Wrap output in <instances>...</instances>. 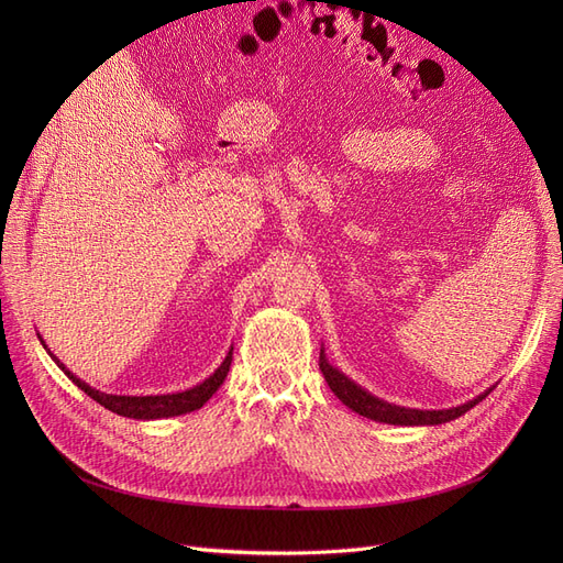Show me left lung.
Segmentation results:
<instances>
[{
  "label": "left lung",
  "instance_id": "1",
  "mask_svg": "<svg viewBox=\"0 0 563 563\" xmlns=\"http://www.w3.org/2000/svg\"><path fill=\"white\" fill-rule=\"evenodd\" d=\"M319 368L323 373V378H327L329 387L333 389V395L343 401L345 406H350L352 411H356L364 418L371 420H378V422H389V424H441V422H449L455 420L463 413H467L472 406L479 404L482 399L488 397V391L479 395L476 399L463 404V406H455L449 408V411H416V408H401V406H391L378 397L368 395L366 389H362L360 385H354L347 376H343L338 368H333L323 352L319 354Z\"/></svg>",
  "mask_w": 563,
  "mask_h": 563
}]
</instances>
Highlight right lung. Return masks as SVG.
<instances>
[{
	"label": "right lung",
	"mask_w": 563,
	"mask_h": 563,
	"mask_svg": "<svg viewBox=\"0 0 563 563\" xmlns=\"http://www.w3.org/2000/svg\"><path fill=\"white\" fill-rule=\"evenodd\" d=\"M46 347V345H44ZM54 356V354H51ZM56 360V356H54ZM56 364L67 373V378H70L77 387H81L87 395L98 401L100 406H106L108 411L117 413V416H124V418H139V420H155V418H172V416H183V413H190L201 408L207 404L213 391L223 385V380L228 378V371L232 364V350L225 356V362L220 364V368L213 373L211 378L203 380L201 385L192 387V389H185L178 391V395H157V397H117V395H106V391H98L93 387H89L84 380H79L77 376H73L70 371H67L58 360Z\"/></svg>",
	"instance_id": "1"
}]
</instances>
